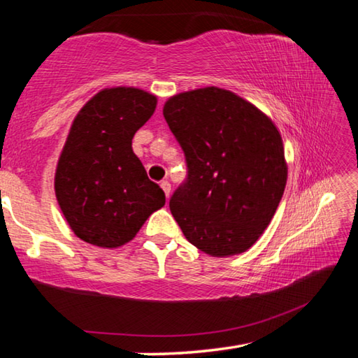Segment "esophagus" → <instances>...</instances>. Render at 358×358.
Here are the masks:
<instances>
[{"label": "esophagus", "instance_id": "obj_1", "mask_svg": "<svg viewBox=\"0 0 358 358\" xmlns=\"http://www.w3.org/2000/svg\"><path fill=\"white\" fill-rule=\"evenodd\" d=\"M161 187H162V191H164V194H166V197H169L171 196V183H169L167 180H164V181H161Z\"/></svg>", "mask_w": 358, "mask_h": 358}]
</instances>
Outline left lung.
Here are the masks:
<instances>
[{"instance_id":"8db88e82","label":"left lung","mask_w":358,"mask_h":358,"mask_svg":"<svg viewBox=\"0 0 358 358\" xmlns=\"http://www.w3.org/2000/svg\"><path fill=\"white\" fill-rule=\"evenodd\" d=\"M162 113L186 157L187 178L169 202L185 237L213 257L250 250L286 187L280 131L251 102L217 87L175 94Z\"/></svg>"}]
</instances>
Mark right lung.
Returning <instances> with one entry per match:
<instances>
[{
  "mask_svg": "<svg viewBox=\"0 0 358 358\" xmlns=\"http://www.w3.org/2000/svg\"><path fill=\"white\" fill-rule=\"evenodd\" d=\"M156 102L141 88H104L72 121L55 194L72 232L90 245L123 246L164 207V191L132 151V137L151 118Z\"/></svg>",
  "mask_w": 358,
  "mask_h": 358,
  "instance_id": "right-lung-1",
  "label": "right lung"
}]
</instances>
